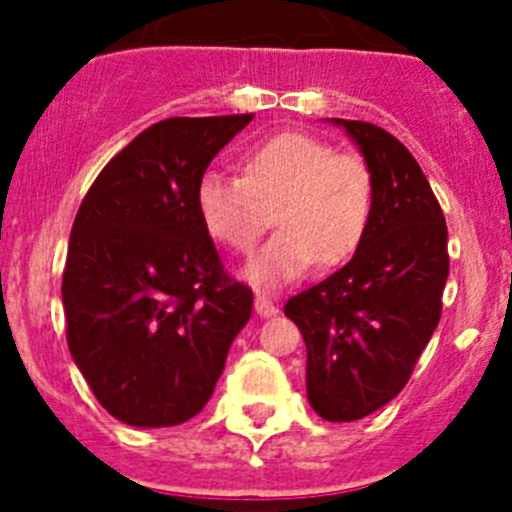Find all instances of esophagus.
<instances>
[{"label":"esophagus","mask_w":512,"mask_h":512,"mask_svg":"<svg viewBox=\"0 0 512 512\" xmlns=\"http://www.w3.org/2000/svg\"><path fill=\"white\" fill-rule=\"evenodd\" d=\"M256 312H259L261 318H271V315H277L279 307L274 305L264 292H259V295H256Z\"/></svg>","instance_id":"34e87169"}]
</instances>
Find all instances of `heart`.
<instances>
[{"label": "heart", "instance_id": "1", "mask_svg": "<svg viewBox=\"0 0 512 512\" xmlns=\"http://www.w3.org/2000/svg\"><path fill=\"white\" fill-rule=\"evenodd\" d=\"M194 205L212 241L248 253L269 230L279 233L243 274L259 289L338 266L359 251L374 212V176L356 153H341L307 133H279L241 158V176L205 171Z\"/></svg>", "mask_w": 512, "mask_h": 512}]
</instances>
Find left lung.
<instances>
[{"label": "left lung", "instance_id": "obj_1", "mask_svg": "<svg viewBox=\"0 0 512 512\" xmlns=\"http://www.w3.org/2000/svg\"><path fill=\"white\" fill-rule=\"evenodd\" d=\"M374 176L369 233L354 259L289 297L307 346V400L330 423L366 418L400 395L441 320L446 220L413 153L372 122L338 120Z\"/></svg>", "mask_w": 512, "mask_h": 512}]
</instances>
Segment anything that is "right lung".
Here are the masks:
<instances>
[{
  "label": "right lung",
  "mask_w": 512,
  "mask_h": 512,
  "mask_svg": "<svg viewBox=\"0 0 512 512\" xmlns=\"http://www.w3.org/2000/svg\"><path fill=\"white\" fill-rule=\"evenodd\" d=\"M253 115L169 117L99 171L71 228L66 341L104 410L135 428L194 418L253 292L225 274L194 205L212 158Z\"/></svg>",
  "instance_id": "right-lung-1"
}]
</instances>
